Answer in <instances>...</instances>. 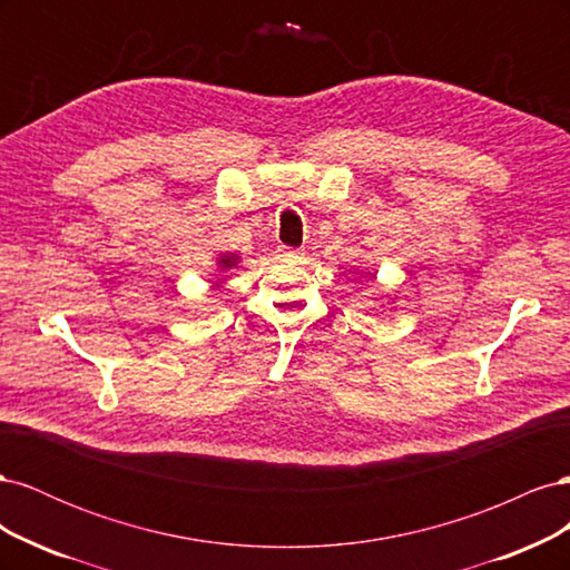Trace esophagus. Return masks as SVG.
Masks as SVG:
<instances>
[{
	"mask_svg": "<svg viewBox=\"0 0 570 570\" xmlns=\"http://www.w3.org/2000/svg\"><path fill=\"white\" fill-rule=\"evenodd\" d=\"M278 252H281V256L292 258V262H297V258H302V256H304V252H302V249H292V247H281Z\"/></svg>",
	"mask_w": 570,
	"mask_h": 570,
	"instance_id": "34e87169",
	"label": "esophagus"
}]
</instances>
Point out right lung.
<instances>
[{
	"label": "right lung",
	"mask_w": 570,
	"mask_h": 570,
	"mask_svg": "<svg viewBox=\"0 0 570 570\" xmlns=\"http://www.w3.org/2000/svg\"><path fill=\"white\" fill-rule=\"evenodd\" d=\"M233 264H235V262H233V258H230V256H228V258H223V262H220V266H228V268H230Z\"/></svg>",
	"instance_id": "obj_1"
}]
</instances>
